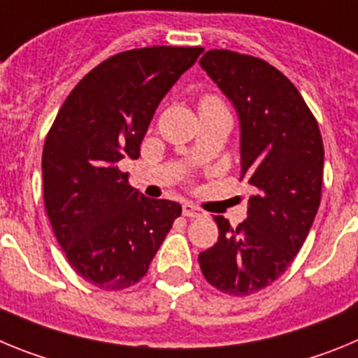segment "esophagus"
<instances>
[{"mask_svg":"<svg viewBox=\"0 0 358 358\" xmlns=\"http://www.w3.org/2000/svg\"><path fill=\"white\" fill-rule=\"evenodd\" d=\"M182 215H185V217H189V218H197V217H204V211H202L201 208H197V206H194V204L186 202L185 206H182Z\"/></svg>","mask_w":358,"mask_h":358,"instance_id":"1","label":"esophagus"}]
</instances>
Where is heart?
Wrapping results in <instances>:
<instances>
[{"label":"heart","mask_w":358,"mask_h":358,"mask_svg":"<svg viewBox=\"0 0 358 358\" xmlns=\"http://www.w3.org/2000/svg\"><path fill=\"white\" fill-rule=\"evenodd\" d=\"M204 102H211V100H204Z\"/></svg>","instance_id":"obj_1"}]
</instances>
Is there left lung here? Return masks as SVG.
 Wrapping results in <instances>:
<instances>
[{
  "mask_svg": "<svg viewBox=\"0 0 358 358\" xmlns=\"http://www.w3.org/2000/svg\"><path fill=\"white\" fill-rule=\"evenodd\" d=\"M240 122V179L252 186L238 227L217 215L218 240L199 255L210 285L249 296L285 273L321 202L324 147L319 125L292 82L268 62L229 50L199 61Z\"/></svg>",
  "mask_w": 358,
  "mask_h": 358,
  "instance_id": "1",
  "label": "left lung"
}]
</instances>
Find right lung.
I'll return each instance as SVG.
<instances>
[{
  "label": "right lung",
  "mask_w": 358,
  "mask_h": 358,
  "mask_svg": "<svg viewBox=\"0 0 358 358\" xmlns=\"http://www.w3.org/2000/svg\"><path fill=\"white\" fill-rule=\"evenodd\" d=\"M202 48L150 46L109 57L62 103L43 150L44 204L77 274L103 290L147 274L181 204L148 199L118 169L138 159L157 106Z\"/></svg>",
  "instance_id": "add662e5"
}]
</instances>
